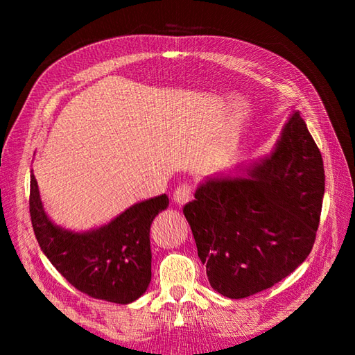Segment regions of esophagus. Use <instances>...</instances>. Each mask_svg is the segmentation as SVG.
Here are the masks:
<instances>
[{
  "label": "esophagus",
  "instance_id": "1",
  "mask_svg": "<svg viewBox=\"0 0 355 355\" xmlns=\"http://www.w3.org/2000/svg\"><path fill=\"white\" fill-rule=\"evenodd\" d=\"M192 198V189H191V186L189 184H182V186H178L177 189H175V192H173V195H172V200H173V202H175L177 206H184L187 201H189Z\"/></svg>",
  "mask_w": 355,
  "mask_h": 355
}]
</instances>
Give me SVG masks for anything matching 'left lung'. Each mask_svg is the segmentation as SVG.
Returning <instances> with one entry per match:
<instances>
[{
	"mask_svg": "<svg viewBox=\"0 0 355 355\" xmlns=\"http://www.w3.org/2000/svg\"><path fill=\"white\" fill-rule=\"evenodd\" d=\"M236 173L207 177L183 214L210 286L244 299L291 275L314 245L325 171L299 111L273 150Z\"/></svg>",
	"mask_w": 355,
	"mask_h": 355,
	"instance_id": "obj_1",
	"label": "left lung"
}]
</instances>
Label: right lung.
I'll list each match as a JSON object with an SVG mask.
<instances>
[{
    "mask_svg": "<svg viewBox=\"0 0 355 355\" xmlns=\"http://www.w3.org/2000/svg\"><path fill=\"white\" fill-rule=\"evenodd\" d=\"M169 206L166 193L135 202L108 224L88 232L67 230L45 214L33 172L30 216L41 250L74 288L94 299L131 304L150 282L149 230Z\"/></svg>",
    "mask_w": 355,
    "mask_h": 355,
    "instance_id": "add662e5",
    "label": "right lung"
}]
</instances>
